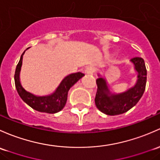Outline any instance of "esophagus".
<instances>
[{"instance_id": "34e87169", "label": "esophagus", "mask_w": 160, "mask_h": 160, "mask_svg": "<svg viewBox=\"0 0 160 160\" xmlns=\"http://www.w3.org/2000/svg\"><path fill=\"white\" fill-rule=\"evenodd\" d=\"M84 73H86V74H93V73H94V68L93 67H86L85 70H84Z\"/></svg>"}]
</instances>
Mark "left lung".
<instances>
[{
	"label": "left lung",
	"instance_id": "1",
	"mask_svg": "<svg viewBox=\"0 0 160 160\" xmlns=\"http://www.w3.org/2000/svg\"><path fill=\"white\" fill-rule=\"evenodd\" d=\"M130 62L137 73V80L133 87L122 93H112L107 80L100 73L97 74L99 78L97 79L95 104L99 110L107 115L115 116L127 112L139 102L145 91L147 72L144 60L134 58L131 59Z\"/></svg>",
	"mask_w": 160,
	"mask_h": 160
}]
</instances>
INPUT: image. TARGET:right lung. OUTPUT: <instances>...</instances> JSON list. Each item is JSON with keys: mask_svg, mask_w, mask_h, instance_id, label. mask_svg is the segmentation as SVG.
Segmentation results:
<instances>
[{"mask_svg": "<svg viewBox=\"0 0 160 160\" xmlns=\"http://www.w3.org/2000/svg\"><path fill=\"white\" fill-rule=\"evenodd\" d=\"M28 49V48H27V50ZM24 53L25 50L21 55L19 63L17 65L14 74L15 87L21 98L33 110L41 112L56 113L63 110L67 102L69 90L80 79H81L84 74L81 72L70 73L62 80L55 91L52 93L46 96L35 95L25 90L21 85V80H20V73H21V66H22L23 55L24 54Z\"/></svg>", "mask_w": 160, "mask_h": 160, "instance_id": "right-lung-1", "label": "right lung"}]
</instances>
